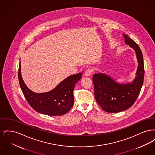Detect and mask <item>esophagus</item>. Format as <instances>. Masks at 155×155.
I'll list each match as a JSON object with an SVG mask.
<instances>
[{
  "label": "esophagus",
  "instance_id": "1",
  "mask_svg": "<svg viewBox=\"0 0 155 155\" xmlns=\"http://www.w3.org/2000/svg\"><path fill=\"white\" fill-rule=\"evenodd\" d=\"M93 71H94V69L92 67H89L85 71V75H87V76L91 75L92 73H93Z\"/></svg>",
  "mask_w": 155,
  "mask_h": 155
}]
</instances>
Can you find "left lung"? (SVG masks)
Wrapping results in <instances>:
<instances>
[{"label":"left lung","instance_id":"left-lung-1","mask_svg":"<svg viewBox=\"0 0 155 155\" xmlns=\"http://www.w3.org/2000/svg\"><path fill=\"white\" fill-rule=\"evenodd\" d=\"M125 43L135 51L138 61L137 77L131 84H118L110 77L102 74H94L95 97L103 110L109 113H118L131 107L140 93L144 80V64L140 48L131 38L123 34Z\"/></svg>","mask_w":155,"mask_h":155}]
</instances>
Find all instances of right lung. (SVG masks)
Returning <instances> with one entry per match:
<instances>
[{"label":"right lung","mask_w":155,"mask_h":155,"mask_svg":"<svg viewBox=\"0 0 155 155\" xmlns=\"http://www.w3.org/2000/svg\"><path fill=\"white\" fill-rule=\"evenodd\" d=\"M82 74L79 73L69 76L51 91L40 94L32 92L24 84L21 75L20 64L18 77L22 93L32 109L49 116H61L66 114L73 107L74 87L81 79Z\"/></svg>","instance_id":"1"}]
</instances>
